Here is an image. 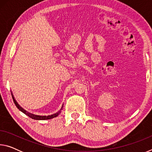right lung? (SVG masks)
<instances>
[{
    "mask_svg": "<svg viewBox=\"0 0 152 152\" xmlns=\"http://www.w3.org/2000/svg\"><path fill=\"white\" fill-rule=\"evenodd\" d=\"M11 94H12V100H13V101H14V103L15 105H16V107L18 108V109L20 110V111L23 112V113H25V114L27 115L28 117H29L31 118V119H35V120H47V119H53V118H54V117H56L57 116H58V115L61 113V110H62V108L64 106V104H62V106H61L60 110H59V111H58L57 113H54V114H52L51 115H48V116H45V115H43V116H42V115H34V114H33V113H31L27 111V110H25L23 108H22L21 107H20V105L18 104V102H17L16 100H15L13 94H12V92H11Z\"/></svg>",
    "mask_w": 152,
    "mask_h": 152,
    "instance_id": "obj_1",
    "label": "right lung"
}]
</instances>
